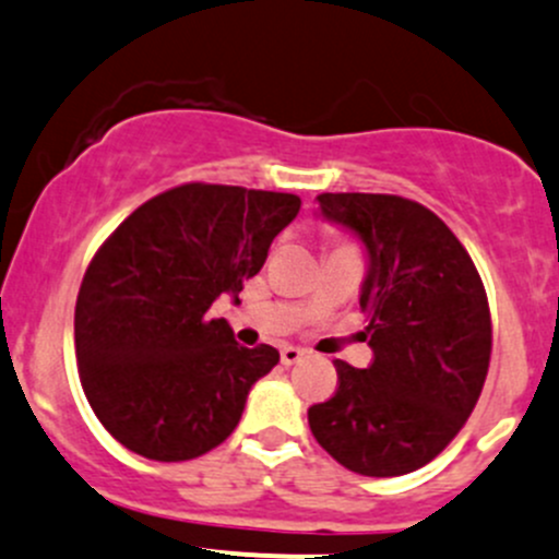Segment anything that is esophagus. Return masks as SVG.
Masks as SVG:
<instances>
[{
    "label": "esophagus",
    "mask_w": 559,
    "mask_h": 559,
    "mask_svg": "<svg viewBox=\"0 0 559 559\" xmlns=\"http://www.w3.org/2000/svg\"><path fill=\"white\" fill-rule=\"evenodd\" d=\"M305 358V350L302 348H295V345H286V348H281V361L286 364V367H292V364L302 361Z\"/></svg>",
    "instance_id": "esophagus-1"
}]
</instances>
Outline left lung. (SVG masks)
I'll return each mask as SVG.
<instances>
[{
    "label": "left lung",
    "instance_id": "left-lung-1",
    "mask_svg": "<svg viewBox=\"0 0 559 559\" xmlns=\"http://www.w3.org/2000/svg\"><path fill=\"white\" fill-rule=\"evenodd\" d=\"M319 209L367 246L361 286L372 364L334 361L337 391L308 409L316 442L364 477L426 466L461 431L485 385L490 308L461 240L399 195L324 192Z\"/></svg>",
    "mask_w": 559,
    "mask_h": 559
}]
</instances>
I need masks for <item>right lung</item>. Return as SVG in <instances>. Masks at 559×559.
Here are the masks:
<instances>
[{
    "label": "right lung",
    "instance_id": "obj_1",
    "mask_svg": "<svg viewBox=\"0 0 559 559\" xmlns=\"http://www.w3.org/2000/svg\"><path fill=\"white\" fill-rule=\"evenodd\" d=\"M299 203L190 181L139 205L104 240L80 286L74 348L82 391L122 448L192 461L235 431L278 350L238 345L209 308L219 295L238 299Z\"/></svg>",
    "mask_w": 559,
    "mask_h": 559
}]
</instances>
